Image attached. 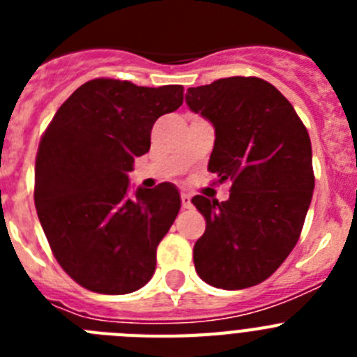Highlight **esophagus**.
I'll return each mask as SVG.
<instances>
[{"label":"esophagus","mask_w":357,"mask_h":357,"mask_svg":"<svg viewBox=\"0 0 357 357\" xmlns=\"http://www.w3.org/2000/svg\"><path fill=\"white\" fill-rule=\"evenodd\" d=\"M181 200H182V207H184V209H191V207H193V204H191V195L189 193H182Z\"/></svg>","instance_id":"esophagus-1"}]
</instances>
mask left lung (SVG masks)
<instances>
[{"label": "left lung", "mask_w": 357, "mask_h": 357, "mask_svg": "<svg viewBox=\"0 0 357 357\" xmlns=\"http://www.w3.org/2000/svg\"><path fill=\"white\" fill-rule=\"evenodd\" d=\"M185 103L213 123L207 169L230 184L229 200H191L206 218L195 268L216 288H250L272 275L301 238L314 189L311 139L291 103L257 77L189 87Z\"/></svg>", "instance_id": "1"}]
</instances>
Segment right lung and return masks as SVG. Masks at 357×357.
<instances>
[{"mask_svg":"<svg viewBox=\"0 0 357 357\" xmlns=\"http://www.w3.org/2000/svg\"><path fill=\"white\" fill-rule=\"evenodd\" d=\"M184 87L94 78L56 110L36 157V209L55 259L85 289L125 295L155 272V252L181 209L173 185L128 197V172L150 150L160 116Z\"/></svg>","mask_w":357,"mask_h":357,"instance_id":"add662e5","label":"right lung"}]
</instances>
